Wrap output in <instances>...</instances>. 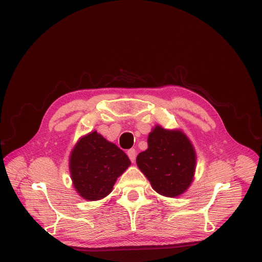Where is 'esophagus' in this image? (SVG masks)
Masks as SVG:
<instances>
[{"label":"esophagus","mask_w":262,"mask_h":262,"mask_svg":"<svg viewBox=\"0 0 262 262\" xmlns=\"http://www.w3.org/2000/svg\"><path fill=\"white\" fill-rule=\"evenodd\" d=\"M127 155H128V157H129V159H130V161L132 162H134L135 161V159H136V150L134 149V148H130V149H128L127 150Z\"/></svg>","instance_id":"esophagus-1"}]
</instances>
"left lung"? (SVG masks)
<instances>
[{"label": "left lung", "instance_id": "1", "mask_svg": "<svg viewBox=\"0 0 262 262\" xmlns=\"http://www.w3.org/2000/svg\"><path fill=\"white\" fill-rule=\"evenodd\" d=\"M147 146L136 161L153 189L168 198L182 194L195 170V153L187 137L178 130L156 126L148 135Z\"/></svg>", "mask_w": 262, "mask_h": 262}]
</instances>
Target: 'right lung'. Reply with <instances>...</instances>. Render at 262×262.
<instances>
[{
  "mask_svg": "<svg viewBox=\"0 0 262 262\" xmlns=\"http://www.w3.org/2000/svg\"><path fill=\"white\" fill-rule=\"evenodd\" d=\"M130 160L116 144L96 132L81 138L70 157V172L76 191L88 201L107 196Z\"/></svg>",
  "mask_w": 262,
  "mask_h": 262,
  "instance_id": "add662e5",
  "label": "right lung"
}]
</instances>
